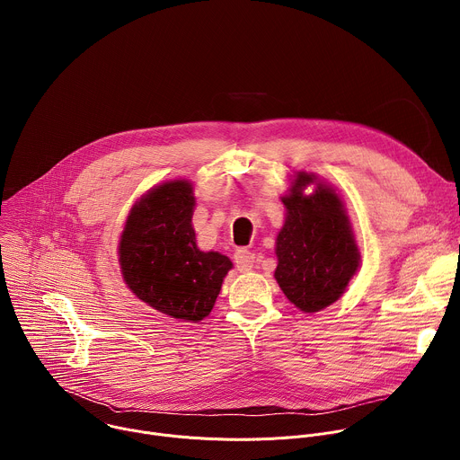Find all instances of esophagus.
Wrapping results in <instances>:
<instances>
[{
  "mask_svg": "<svg viewBox=\"0 0 460 460\" xmlns=\"http://www.w3.org/2000/svg\"><path fill=\"white\" fill-rule=\"evenodd\" d=\"M254 261H256V256H254V252H251V251L240 249V251L234 252V264H236L238 271H242V273L251 271L252 266H254Z\"/></svg>",
  "mask_w": 460,
  "mask_h": 460,
  "instance_id": "obj_1",
  "label": "esophagus"
}]
</instances>
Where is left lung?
Listing matches in <instances>:
<instances>
[{
    "mask_svg": "<svg viewBox=\"0 0 460 460\" xmlns=\"http://www.w3.org/2000/svg\"><path fill=\"white\" fill-rule=\"evenodd\" d=\"M314 185L307 195L305 189ZM286 208L277 234L275 280L304 313L337 302L360 268V251L342 196L314 172L296 171L280 196Z\"/></svg>",
    "mask_w": 460,
    "mask_h": 460,
    "instance_id": "1",
    "label": "left lung"
}]
</instances>
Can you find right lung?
<instances>
[{
	"label": "right lung",
	"instance_id": "right-lung-1",
	"mask_svg": "<svg viewBox=\"0 0 460 460\" xmlns=\"http://www.w3.org/2000/svg\"><path fill=\"white\" fill-rule=\"evenodd\" d=\"M194 206L189 180L155 185L128 211L118 243L127 288L153 309L192 323L211 313L233 268L226 254L196 245Z\"/></svg>",
	"mask_w": 460,
	"mask_h": 460
}]
</instances>
